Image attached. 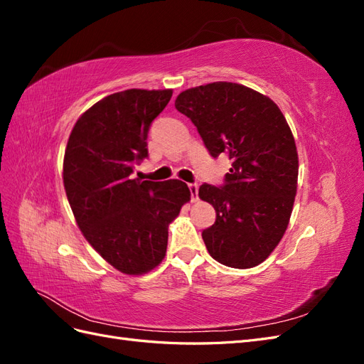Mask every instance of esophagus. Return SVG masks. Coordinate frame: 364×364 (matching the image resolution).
<instances>
[{
    "mask_svg": "<svg viewBox=\"0 0 364 364\" xmlns=\"http://www.w3.org/2000/svg\"><path fill=\"white\" fill-rule=\"evenodd\" d=\"M188 188H190V193H191V200L196 202L197 199H199V185L194 182V183L188 185Z\"/></svg>",
    "mask_w": 364,
    "mask_h": 364,
    "instance_id": "1",
    "label": "esophagus"
}]
</instances>
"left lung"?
Wrapping results in <instances>:
<instances>
[{"instance_id":"obj_1","label":"left lung","mask_w":364,"mask_h":364,"mask_svg":"<svg viewBox=\"0 0 364 364\" xmlns=\"http://www.w3.org/2000/svg\"><path fill=\"white\" fill-rule=\"evenodd\" d=\"M174 106L209 155L230 161L222 185L199 188L217 214L202 232L209 255L234 269L258 266L281 241L296 196L299 164L287 121L269 97L230 82L186 90Z\"/></svg>"}]
</instances>
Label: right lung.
Listing matches in <instances>:
<instances>
[{"label": "right lung", "mask_w": 364, "mask_h": 364, "mask_svg": "<svg viewBox=\"0 0 364 364\" xmlns=\"http://www.w3.org/2000/svg\"><path fill=\"white\" fill-rule=\"evenodd\" d=\"M171 90H127L105 97L77 119L63 159V185L85 238L117 270L141 274L167 252L168 225L190 200L178 179H132L149 158L150 126Z\"/></svg>", "instance_id": "1"}]
</instances>
